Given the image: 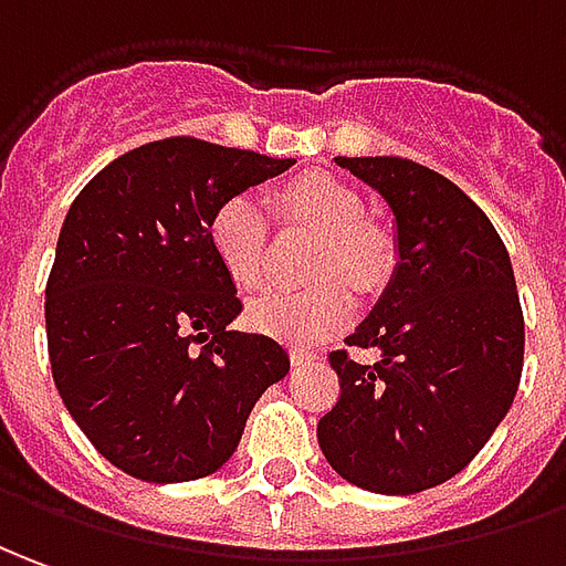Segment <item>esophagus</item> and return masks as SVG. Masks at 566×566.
<instances>
[{
  "label": "esophagus",
  "mask_w": 566,
  "mask_h": 566,
  "mask_svg": "<svg viewBox=\"0 0 566 566\" xmlns=\"http://www.w3.org/2000/svg\"><path fill=\"white\" fill-rule=\"evenodd\" d=\"M292 366H302V364H311V360H317V350L314 348H292Z\"/></svg>",
  "instance_id": "34e87169"
}]
</instances>
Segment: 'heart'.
I'll list each match as a JSON object with an SVG mask.
<instances>
[{"mask_svg": "<svg viewBox=\"0 0 566 566\" xmlns=\"http://www.w3.org/2000/svg\"><path fill=\"white\" fill-rule=\"evenodd\" d=\"M280 206L298 221L323 231L314 274H342L369 290L391 271V240L364 221L360 193L326 171H305L276 193ZM209 243L218 264L240 290H259L268 259V218L249 193H233L209 218ZM354 298L348 286L329 276L311 290H274L255 298L245 321L252 329L286 342H321L350 321Z\"/></svg>", "mask_w": 566, "mask_h": 566, "instance_id": "b5f03b06", "label": "heart"}]
</instances>
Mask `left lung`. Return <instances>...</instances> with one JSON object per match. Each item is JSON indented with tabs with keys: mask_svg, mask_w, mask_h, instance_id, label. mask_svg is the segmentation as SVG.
Returning a JSON list of instances; mask_svg holds the SVG:
<instances>
[{
	"mask_svg": "<svg viewBox=\"0 0 566 566\" xmlns=\"http://www.w3.org/2000/svg\"><path fill=\"white\" fill-rule=\"evenodd\" d=\"M335 163L388 200L400 261L345 338L379 360L329 350L338 400L317 440L345 481L409 496L455 478L505 419L524 369V311L505 243L450 178L403 157Z\"/></svg>",
	"mask_w": 566,
	"mask_h": 566,
	"instance_id": "left-lung-1",
	"label": "left lung"
}]
</instances>
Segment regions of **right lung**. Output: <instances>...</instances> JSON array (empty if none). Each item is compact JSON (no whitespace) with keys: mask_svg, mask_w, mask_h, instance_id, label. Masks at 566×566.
Segmentation results:
<instances>
[{"mask_svg":"<svg viewBox=\"0 0 566 566\" xmlns=\"http://www.w3.org/2000/svg\"><path fill=\"white\" fill-rule=\"evenodd\" d=\"M290 166L163 138L113 159L70 206L45 283L52 376L92 447L138 481L221 469L290 373L280 342L231 329L243 305L209 243L221 202Z\"/></svg>","mask_w":566,"mask_h":566,"instance_id":"1","label":"right lung"}]
</instances>
